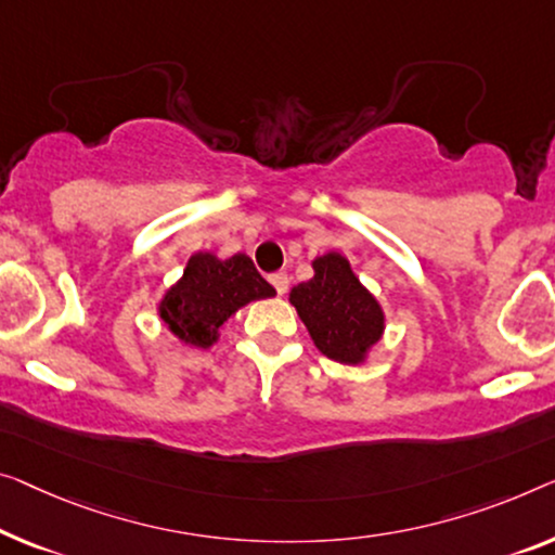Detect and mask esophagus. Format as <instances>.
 I'll use <instances>...</instances> for the list:
<instances>
[{"instance_id":"1","label":"esophagus","mask_w":555,"mask_h":555,"mask_svg":"<svg viewBox=\"0 0 555 555\" xmlns=\"http://www.w3.org/2000/svg\"><path fill=\"white\" fill-rule=\"evenodd\" d=\"M269 281H271V286L276 288L279 296H284L288 292V276L284 274V271H276V274H271Z\"/></svg>"}]
</instances>
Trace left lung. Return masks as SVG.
<instances>
[{
  "instance_id": "obj_1",
  "label": "left lung",
  "mask_w": 555,
  "mask_h": 555,
  "mask_svg": "<svg viewBox=\"0 0 555 555\" xmlns=\"http://www.w3.org/2000/svg\"><path fill=\"white\" fill-rule=\"evenodd\" d=\"M313 276L294 286L288 301L324 357L363 363L384 334V309L338 251L311 261Z\"/></svg>"
}]
</instances>
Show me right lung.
<instances>
[{
  "label": "right lung",
  "mask_w": 555,
  "mask_h": 555,
  "mask_svg": "<svg viewBox=\"0 0 555 555\" xmlns=\"http://www.w3.org/2000/svg\"><path fill=\"white\" fill-rule=\"evenodd\" d=\"M274 294L276 288L256 271L246 254L219 259L198 251L189 259L184 276L164 294L159 317L179 341L209 349L217 344L219 328L242 306Z\"/></svg>",
  "instance_id": "add662e5"
}]
</instances>
